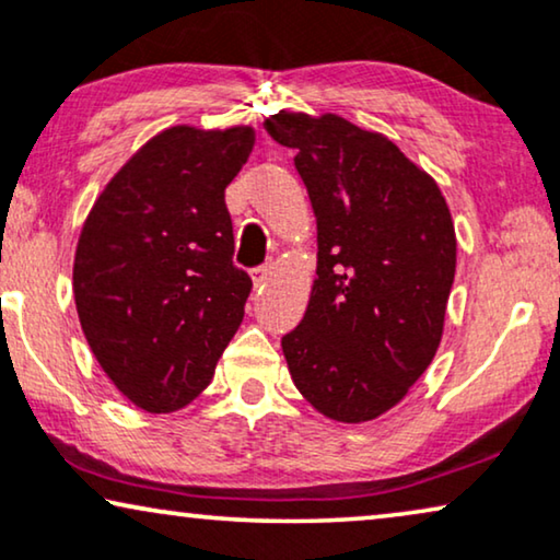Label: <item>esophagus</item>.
<instances>
[{
    "label": "esophagus",
    "mask_w": 560,
    "mask_h": 560,
    "mask_svg": "<svg viewBox=\"0 0 560 560\" xmlns=\"http://www.w3.org/2000/svg\"><path fill=\"white\" fill-rule=\"evenodd\" d=\"M272 270H275L272 265L255 267V270H252V282H255V288H262L265 282H267V278H270V275H272Z\"/></svg>",
    "instance_id": "34e87169"
}]
</instances>
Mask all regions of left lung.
<instances>
[{
    "label": "left lung",
    "mask_w": 560,
    "mask_h": 560,
    "mask_svg": "<svg viewBox=\"0 0 560 560\" xmlns=\"http://www.w3.org/2000/svg\"><path fill=\"white\" fill-rule=\"evenodd\" d=\"M265 129L298 152L318 226L308 308L282 336L290 377L326 418L374 420L441 343L456 272L446 198L385 135L336 114L280 112Z\"/></svg>",
    "instance_id": "8db88e82"
}]
</instances>
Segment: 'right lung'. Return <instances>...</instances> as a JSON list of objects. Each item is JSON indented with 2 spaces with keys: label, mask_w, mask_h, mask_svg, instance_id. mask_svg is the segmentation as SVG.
Segmentation results:
<instances>
[{
  "label": "right lung",
  "mask_w": 560,
  "mask_h": 560,
  "mask_svg": "<svg viewBox=\"0 0 560 560\" xmlns=\"http://www.w3.org/2000/svg\"><path fill=\"white\" fill-rule=\"evenodd\" d=\"M255 129L178 125L106 183L81 229L73 295L94 357L148 412L203 393L244 318L252 280L234 267L224 190Z\"/></svg>",
  "instance_id": "1"
}]
</instances>
